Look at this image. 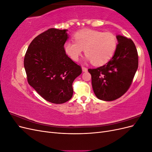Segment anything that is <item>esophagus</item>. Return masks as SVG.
I'll return each instance as SVG.
<instances>
[{
	"label": "esophagus",
	"instance_id": "esophagus-1",
	"mask_svg": "<svg viewBox=\"0 0 152 152\" xmlns=\"http://www.w3.org/2000/svg\"><path fill=\"white\" fill-rule=\"evenodd\" d=\"M82 71H83V72H87V68L85 66H82Z\"/></svg>",
	"mask_w": 152,
	"mask_h": 152
}]
</instances>
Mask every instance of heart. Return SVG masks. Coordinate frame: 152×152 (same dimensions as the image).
<instances>
[{
    "label": "heart",
    "mask_w": 152,
    "mask_h": 152,
    "mask_svg": "<svg viewBox=\"0 0 152 152\" xmlns=\"http://www.w3.org/2000/svg\"><path fill=\"white\" fill-rule=\"evenodd\" d=\"M75 42L68 41L64 49L73 61L79 60L83 50L86 56L96 66L107 63L114 55L117 46V39L111 32L85 29L73 35Z\"/></svg>",
    "instance_id": "obj_1"
}]
</instances>
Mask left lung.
<instances>
[{
    "mask_svg": "<svg viewBox=\"0 0 152 152\" xmlns=\"http://www.w3.org/2000/svg\"><path fill=\"white\" fill-rule=\"evenodd\" d=\"M115 53L110 60L96 68L88 69L94 93L98 99L113 101L129 89L138 67V54L131 39L117 35Z\"/></svg>",
    "mask_w": 152,
    "mask_h": 152,
    "instance_id": "left-lung-1",
    "label": "left lung"
}]
</instances>
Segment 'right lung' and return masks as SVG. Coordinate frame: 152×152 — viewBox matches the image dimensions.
I'll return each instance as SVG.
<instances>
[{"label":"right lung","instance_id":"add662e5","mask_svg":"<svg viewBox=\"0 0 152 152\" xmlns=\"http://www.w3.org/2000/svg\"><path fill=\"white\" fill-rule=\"evenodd\" d=\"M67 30L49 28L31 41L24 58L28 84L46 101L64 103L73 96V82L82 73L68 56L64 44Z\"/></svg>","mask_w":152,"mask_h":152}]
</instances>
